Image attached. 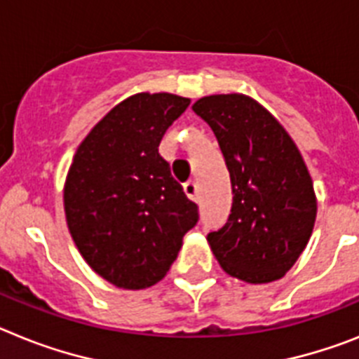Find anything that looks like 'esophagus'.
Masks as SVG:
<instances>
[{
    "label": "esophagus",
    "mask_w": 359,
    "mask_h": 359,
    "mask_svg": "<svg viewBox=\"0 0 359 359\" xmlns=\"http://www.w3.org/2000/svg\"><path fill=\"white\" fill-rule=\"evenodd\" d=\"M184 191H186V195H188L191 201L198 202V186H197V182L184 184Z\"/></svg>",
    "instance_id": "34e87169"
}]
</instances>
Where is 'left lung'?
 <instances>
[{"label": "left lung", "instance_id": "8db88e82", "mask_svg": "<svg viewBox=\"0 0 359 359\" xmlns=\"http://www.w3.org/2000/svg\"><path fill=\"white\" fill-rule=\"evenodd\" d=\"M193 111L213 130L231 177V215L208 235L211 251L238 280L282 278L316 220V195L300 151L282 124L242 93L208 95Z\"/></svg>", "mask_w": 359, "mask_h": 359}]
</instances>
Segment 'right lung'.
Wrapping results in <instances>:
<instances>
[{
  "instance_id": "right-lung-1",
  "label": "right lung",
  "mask_w": 359,
  "mask_h": 359,
  "mask_svg": "<svg viewBox=\"0 0 359 359\" xmlns=\"http://www.w3.org/2000/svg\"><path fill=\"white\" fill-rule=\"evenodd\" d=\"M189 106L173 93H137L111 108L74 155L65 213L79 253L99 276L146 289L166 276L198 222L158 155L162 135Z\"/></svg>"
}]
</instances>
